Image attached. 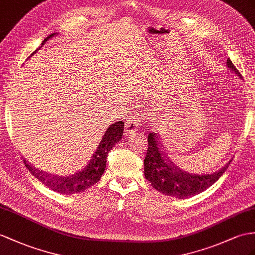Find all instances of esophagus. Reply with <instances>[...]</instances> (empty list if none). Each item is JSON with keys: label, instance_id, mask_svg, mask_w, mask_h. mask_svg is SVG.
I'll list each match as a JSON object with an SVG mask.
<instances>
[{"label": "esophagus", "instance_id": "obj_1", "mask_svg": "<svg viewBox=\"0 0 255 255\" xmlns=\"http://www.w3.org/2000/svg\"><path fill=\"white\" fill-rule=\"evenodd\" d=\"M140 119L137 116H132L128 118V120L126 122V134H132L137 131L139 126H140Z\"/></svg>", "mask_w": 255, "mask_h": 255}]
</instances>
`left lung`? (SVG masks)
Returning a JSON list of instances; mask_svg holds the SVG:
<instances>
[{
  "mask_svg": "<svg viewBox=\"0 0 255 255\" xmlns=\"http://www.w3.org/2000/svg\"><path fill=\"white\" fill-rule=\"evenodd\" d=\"M227 68L242 79L241 73L227 59ZM232 160L219 171L206 174H192L183 171L172 162L162 150L158 135L154 132L148 134V149L144 159L145 177L152 187L166 196L185 199L204 191L219 179L231 164Z\"/></svg>",
  "mask_w": 255,
  "mask_h": 255,
  "instance_id": "8db88e82",
  "label": "left lung"
}]
</instances>
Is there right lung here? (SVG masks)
Segmentation results:
<instances>
[{"label": "right lung", "instance_id": "add662e5", "mask_svg": "<svg viewBox=\"0 0 255 255\" xmlns=\"http://www.w3.org/2000/svg\"><path fill=\"white\" fill-rule=\"evenodd\" d=\"M54 35H56V33L48 35L47 38L42 42L40 47H42V45H44L45 42L53 38ZM38 49H36V51H38ZM123 128L124 122L122 121H118L116 123L110 124L107 128L106 132L102 135V137L99 139L98 144L96 145L95 150L93 151V154L88 161V163H86L80 171L73 173V174H70L68 176L51 175L46 172H43L42 170L35 169V167L29 164L27 161L23 159L24 165H26L29 172L35 178H38L42 184H44L48 188H51L56 192L65 195H73L78 194V192H82L86 189L91 188L93 185H95L97 182H99V179H101L105 172V167H106L108 152L113 149V147L117 142H119L122 138Z\"/></svg>", "mask_w": 255, "mask_h": 255}]
</instances>
